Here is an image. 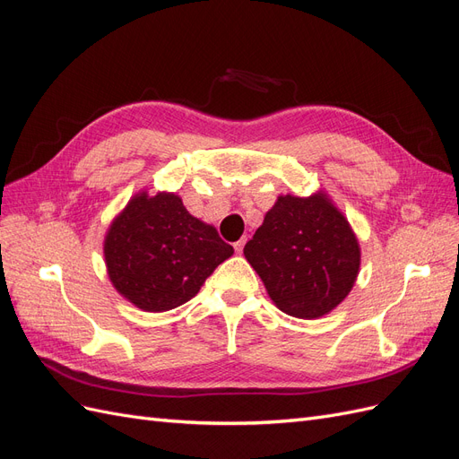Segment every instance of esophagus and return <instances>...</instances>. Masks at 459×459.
<instances>
[{"label":"esophagus","mask_w":459,"mask_h":459,"mask_svg":"<svg viewBox=\"0 0 459 459\" xmlns=\"http://www.w3.org/2000/svg\"><path fill=\"white\" fill-rule=\"evenodd\" d=\"M233 247H235V251L241 253V251H243V247H245V239H239L238 243H233Z\"/></svg>","instance_id":"34e87169"}]
</instances>
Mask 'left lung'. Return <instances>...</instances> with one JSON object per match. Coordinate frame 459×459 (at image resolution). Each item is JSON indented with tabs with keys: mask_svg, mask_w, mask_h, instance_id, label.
<instances>
[{
	"mask_svg": "<svg viewBox=\"0 0 459 459\" xmlns=\"http://www.w3.org/2000/svg\"><path fill=\"white\" fill-rule=\"evenodd\" d=\"M281 312L312 319L351 293L359 247L349 221L325 195H285L243 248Z\"/></svg>",
	"mask_w": 459,
	"mask_h": 459,
	"instance_id": "8db88e82",
	"label": "left lung"
}]
</instances>
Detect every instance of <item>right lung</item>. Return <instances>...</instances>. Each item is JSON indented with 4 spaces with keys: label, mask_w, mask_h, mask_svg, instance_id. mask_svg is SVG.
Returning a JSON list of instances; mask_svg holds the SVG:
<instances>
[{
    "label": "right lung",
    "mask_w": 459,
    "mask_h": 459,
    "mask_svg": "<svg viewBox=\"0 0 459 459\" xmlns=\"http://www.w3.org/2000/svg\"><path fill=\"white\" fill-rule=\"evenodd\" d=\"M231 255L233 247L193 218L174 193L134 197L105 239L110 281L147 312L182 307Z\"/></svg>",
    "instance_id": "obj_1"
}]
</instances>
